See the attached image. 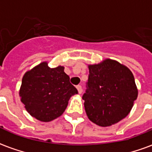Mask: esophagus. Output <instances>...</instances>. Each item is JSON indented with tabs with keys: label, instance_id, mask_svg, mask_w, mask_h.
Instances as JSON below:
<instances>
[{
	"label": "esophagus",
	"instance_id": "obj_1",
	"mask_svg": "<svg viewBox=\"0 0 152 152\" xmlns=\"http://www.w3.org/2000/svg\"><path fill=\"white\" fill-rule=\"evenodd\" d=\"M76 88H77V90H78L79 94H81V93H82V91H83V89H82V87H81V85H77L76 86Z\"/></svg>",
	"mask_w": 152,
	"mask_h": 152
}]
</instances>
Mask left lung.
Returning a JSON list of instances; mask_svg holds the SVG:
<instances>
[{
	"label": "left lung",
	"instance_id": "left-lung-1",
	"mask_svg": "<svg viewBox=\"0 0 152 152\" xmlns=\"http://www.w3.org/2000/svg\"><path fill=\"white\" fill-rule=\"evenodd\" d=\"M87 89L83 95L88 118L106 127L129 113L138 91L132 72L116 61L89 65Z\"/></svg>",
	"mask_w": 152,
	"mask_h": 152
}]
</instances>
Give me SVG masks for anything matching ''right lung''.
I'll use <instances>...</instances> for the list:
<instances>
[{
    "label": "right lung",
    "instance_id": "add662e5",
    "mask_svg": "<svg viewBox=\"0 0 152 152\" xmlns=\"http://www.w3.org/2000/svg\"><path fill=\"white\" fill-rule=\"evenodd\" d=\"M64 67L49 68L42 62L23 77L20 96L28 113L41 121H50L66 109L72 95L78 91L69 81Z\"/></svg>",
    "mask_w": 152,
    "mask_h": 152
}]
</instances>
